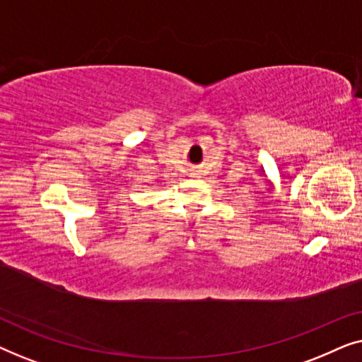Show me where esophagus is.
<instances>
[{
    "mask_svg": "<svg viewBox=\"0 0 362 362\" xmlns=\"http://www.w3.org/2000/svg\"><path fill=\"white\" fill-rule=\"evenodd\" d=\"M194 175H196V173H194Z\"/></svg>",
    "mask_w": 362,
    "mask_h": 362,
    "instance_id": "1",
    "label": "esophagus"
}]
</instances>
